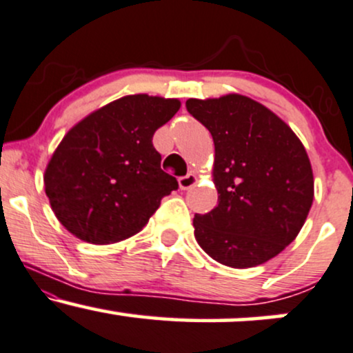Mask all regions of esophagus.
<instances>
[{"instance_id": "obj_1", "label": "esophagus", "mask_w": 353, "mask_h": 353, "mask_svg": "<svg viewBox=\"0 0 353 353\" xmlns=\"http://www.w3.org/2000/svg\"><path fill=\"white\" fill-rule=\"evenodd\" d=\"M195 184H197V176H195V174H192V172H189L188 176L179 177V188L182 190L192 189Z\"/></svg>"}]
</instances>
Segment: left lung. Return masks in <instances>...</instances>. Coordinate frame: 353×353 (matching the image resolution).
I'll list each match as a JSON object with an SVG mask.
<instances>
[{
  "instance_id": "1",
  "label": "left lung",
  "mask_w": 353,
  "mask_h": 353,
  "mask_svg": "<svg viewBox=\"0 0 353 353\" xmlns=\"http://www.w3.org/2000/svg\"><path fill=\"white\" fill-rule=\"evenodd\" d=\"M185 108L210 131L219 205L195 214L201 248L230 268H253L298 236L314 199L311 161L278 114L248 97L189 99Z\"/></svg>"
}]
</instances>
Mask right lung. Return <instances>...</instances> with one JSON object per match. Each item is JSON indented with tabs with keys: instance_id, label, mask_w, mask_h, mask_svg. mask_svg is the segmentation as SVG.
<instances>
[{
	"instance_id": "add662e5",
	"label": "right lung",
	"mask_w": 353,
	"mask_h": 353,
	"mask_svg": "<svg viewBox=\"0 0 353 353\" xmlns=\"http://www.w3.org/2000/svg\"><path fill=\"white\" fill-rule=\"evenodd\" d=\"M179 108L177 99L126 95L63 136L46 168L44 188L72 235L95 245L128 239L179 188L152 146V134Z\"/></svg>"
}]
</instances>
